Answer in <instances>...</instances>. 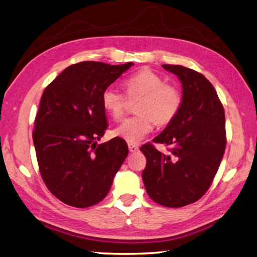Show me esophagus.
<instances>
[{"label": "esophagus", "mask_w": 257, "mask_h": 257, "mask_svg": "<svg viewBox=\"0 0 257 257\" xmlns=\"http://www.w3.org/2000/svg\"><path fill=\"white\" fill-rule=\"evenodd\" d=\"M128 150H130V152H132V153H134V152H137V151H139V147L137 144H133V143H128Z\"/></svg>", "instance_id": "34e87169"}]
</instances>
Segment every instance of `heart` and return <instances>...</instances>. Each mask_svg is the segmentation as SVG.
<instances>
[{"instance_id": "b5f03b06", "label": "heart", "mask_w": 257, "mask_h": 257, "mask_svg": "<svg viewBox=\"0 0 257 257\" xmlns=\"http://www.w3.org/2000/svg\"><path fill=\"white\" fill-rule=\"evenodd\" d=\"M126 95L130 99L139 98L135 105L138 114L125 118L113 130L115 137L130 143H138L151 132L154 123L160 126L171 123L182 105V96L176 86L167 84L161 76L144 68L125 80ZM127 97L122 91L109 86L101 93V104L113 118L123 116Z\"/></svg>"}]
</instances>
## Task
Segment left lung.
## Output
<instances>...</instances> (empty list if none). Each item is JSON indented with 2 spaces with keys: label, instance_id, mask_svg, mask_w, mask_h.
Returning <instances> with one entry per match:
<instances>
[{
  "label": "left lung",
  "instance_id": "8db88e82",
  "mask_svg": "<svg viewBox=\"0 0 257 257\" xmlns=\"http://www.w3.org/2000/svg\"><path fill=\"white\" fill-rule=\"evenodd\" d=\"M182 84V105L171 123L153 139L171 147L163 154L152 143L141 147L147 158L142 179L157 204L178 208L205 195L226 148L225 112L214 86L204 75L180 65H162Z\"/></svg>",
  "mask_w": 257,
  "mask_h": 257
}]
</instances>
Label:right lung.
<instances>
[{"instance_id": "1", "label": "right lung", "mask_w": 257, "mask_h": 257, "mask_svg": "<svg viewBox=\"0 0 257 257\" xmlns=\"http://www.w3.org/2000/svg\"><path fill=\"white\" fill-rule=\"evenodd\" d=\"M133 62L74 64L46 87L32 132L43 182L60 201L77 208L98 204L128 154L114 138L96 144L107 128L101 93Z\"/></svg>"}]
</instances>
